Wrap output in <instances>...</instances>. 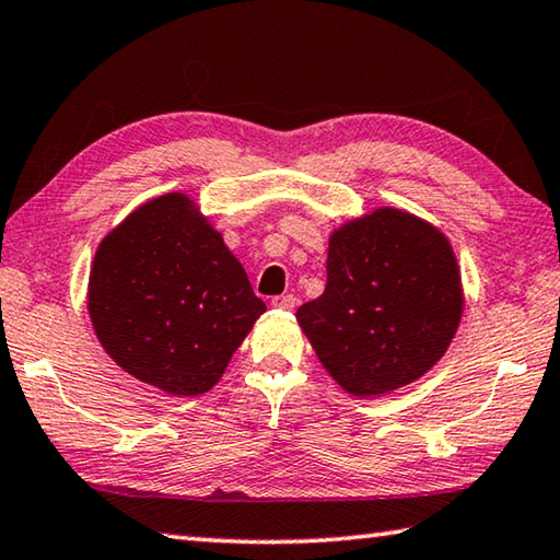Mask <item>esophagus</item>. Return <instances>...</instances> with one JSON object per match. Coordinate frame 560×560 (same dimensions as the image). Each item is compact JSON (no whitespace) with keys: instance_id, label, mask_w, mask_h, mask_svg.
Instances as JSON below:
<instances>
[{"instance_id":"1","label":"esophagus","mask_w":560,"mask_h":560,"mask_svg":"<svg viewBox=\"0 0 560 560\" xmlns=\"http://www.w3.org/2000/svg\"><path fill=\"white\" fill-rule=\"evenodd\" d=\"M271 306L279 311H293L296 308V296H293V293H283V296L271 299Z\"/></svg>"}]
</instances>
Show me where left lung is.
I'll use <instances>...</instances> for the list:
<instances>
[{
    "mask_svg": "<svg viewBox=\"0 0 560 560\" xmlns=\"http://www.w3.org/2000/svg\"><path fill=\"white\" fill-rule=\"evenodd\" d=\"M328 283L296 320L330 377L354 396H382L439 362L463 315L460 271L441 230L380 208L335 230Z\"/></svg>",
    "mask_w": 560,
    "mask_h": 560,
    "instance_id": "obj_1",
    "label": "left lung"
}]
</instances>
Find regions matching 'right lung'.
<instances>
[{"instance_id":"1","label":"right lung","mask_w":560,"mask_h":560,"mask_svg":"<svg viewBox=\"0 0 560 560\" xmlns=\"http://www.w3.org/2000/svg\"><path fill=\"white\" fill-rule=\"evenodd\" d=\"M88 311L100 345L131 377L198 396L218 384L267 306L192 200L166 192L100 242Z\"/></svg>"}]
</instances>
